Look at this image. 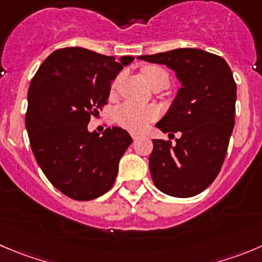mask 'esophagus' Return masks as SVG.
<instances>
[{
	"mask_svg": "<svg viewBox=\"0 0 262 262\" xmlns=\"http://www.w3.org/2000/svg\"><path fill=\"white\" fill-rule=\"evenodd\" d=\"M130 136H132V138L134 139V141H137V139H139L142 137V134H139V133H130Z\"/></svg>",
	"mask_w": 262,
	"mask_h": 262,
	"instance_id": "esophagus-1",
	"label": "esophagus"
}]
</instances>
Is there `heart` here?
Returning a JSON list of instances; mask_svg holds the SVG:
<instances>
[{
    "instance_id": "obj_1",
    "label": "heart",
    "mask_w": 262,
    "mask_h": 262,
    "mask_svg": "<svg viewBox=\"0 0 262 262\" xmlns=\"http://www.w3.org/2000/svg\"><path fill=\"white\" fill-rule=\"evenodd\" d=\"M143 75L152 88L156 85H169L170 77L166 70L159 67H146L143 69ZM119 78H116L111 84V90H115L118 85ZM160 111L156 106H143L134 102H125L116 110L115 119L119 125L130 132H142L146 129L152 121L156 120Z\"/></svg>"
}]
</instances>
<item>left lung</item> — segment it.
<instances>
[{
	"label": "left lung",
	"mask_w": 262,
	"mask_h": 262,
	"mask_svg": "<svg viewBox=\"0 0 262 262\" xmlns=\"http://www.w3.org/2000/svg\"><path fill=\"white\" fill-rule=\"evenodd\" d=\"M164 63L183 87L166 115L156 124L172 144L154 139L149 170L155 185L172 197L187 199L206 189L222 170L234 126L237 84L227 61L199 48H178L139 56Z\"/></svg>",
	"instance_id": "obj_1"
}]
</instances>
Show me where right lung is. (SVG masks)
<instances>
[{"mask_svg": "<svg viewBox=\"0 0 262 262\" xmlns=\"http://www.w3.org/2000/svg\"><path fill=\"white\" fill-rule=\"evenodd\" d=\"M133 60L60 48L30 82L25 114L30 147L47 179L69 199L90 201L114 185L119 161L133 139L116 126L102 136L87 126L107 105L111 82Z\"/></svg>", "mask_w": 262, "mask_h": 262, "instance_id": "obj_1", "label": "right lung"}]
</instances>
